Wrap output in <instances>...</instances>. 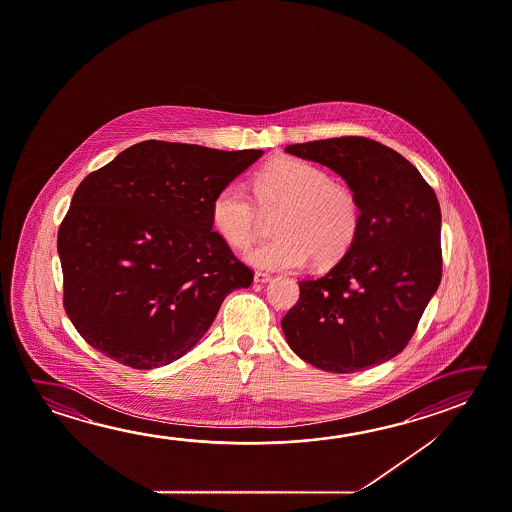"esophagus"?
Returning <instances> with one entry per match:
<instances>
[{"label":"esophagus","mask_w":512,"mask_h":512,"mask_svg":"<svg viewBox=\"0 0 512 512\" xmlns=\"http://www.w3.org/2000/svg\"><path fill=\"white\" fill-rule=\"evenodd\" d=\"M253 280L257 282V284H264V282H269L271 280V275L269 273H264V271H255V277Z\"/></svg>","instance_id":"obj_1"}]
</instances>
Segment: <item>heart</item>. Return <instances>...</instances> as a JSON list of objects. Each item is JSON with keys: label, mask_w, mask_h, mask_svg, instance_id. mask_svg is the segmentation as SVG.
<instances>
[{"label": "heart", "mask_w": 512, "mask_h": 512, "mask_svg": "<svg viewBox=\"0 0 512 512\" xmlns=\"http://www.w3.org/2000/svg\"><path fill=\"white\" fill-rule=\"evenodd\" d=\"M271 241L246 259L255 268L285 271L307 260L327 268L343 259L361 228V202L348 185L305 160L278 159L253 176V200L237 184L221 187L210 219L216 234L234 250H246L259 235L263 216L277 214Z\"/></svg>", "instance_id": "heart-1"}]
</instances>
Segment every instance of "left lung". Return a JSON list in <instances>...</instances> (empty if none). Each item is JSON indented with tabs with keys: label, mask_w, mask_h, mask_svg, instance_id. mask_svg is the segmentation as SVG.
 Returning <instances> with one entry per match:
<instances>
[{
	"label": "left lung",
	"mask_w": 512,
	"mask_h": 512,
	"mask_svg": "<svg viewBox=\"0 0 512 512\" xmlns=\"http://www.w3.org/2000/svg\"><path fill=\"white\" fill-rule=\"evenodd\" d=\"M287 153L336 171L361 202L352 248L323 277L300 280L282 318L293 352L328 373H355L409 344L443 275L436 193L400 153L346 135Z\"/></svg>",
	"instance_id": "obj_1"
}]
</instances>
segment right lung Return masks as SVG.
<instances>
[{
    "label": "right lung",
    "mask_w": 512,
    "mask_h": 512,
    "mask_svg": "<svg viewBox=\"0 0 512 512\" xmlns=\"http://www.w3.org/2000/svg\"><path fill=\"white\" fill-rule=\"evenodd\" d=\"M262 150L144 141L78 185L57 235L64 309L94 350L166 366L202 339L253 271L212 230L221 187Z\"/></svg>",
    "instance_id": "add662e5"
}]
</instances>
